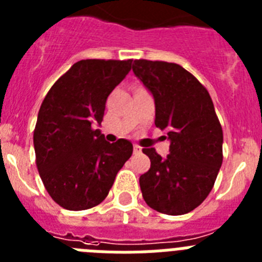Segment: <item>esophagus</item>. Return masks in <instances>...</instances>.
<instances>
[{
	"instance_id": "34e87169",
	"label": "esophagus",
	"mask_w": 262,
	"mask_h": 262,
	"mask_svg": "<svg viewBox=\"0 0 262 262\" xmlns=\"http://www.w3.org/2000/svg\"><path fill=\"white\" fill-rule=\"evenodd\" d=\"M134 152H135V154H140V152H142V148L135 144L134 145Z\"/></svg>"
}]
</instances>
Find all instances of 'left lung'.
Masks as SVG:
<instances>
[{"mask_svg":"<svg viewBox=\"0 0 262 262\" xmlns=\"http://www.w3.org/2000/svg\"><path fill=\"white\" fill-rule=\"evenodd\" d=\"M133 71L152 94L155 124L170 142L163 159L144 148L151 168L140 176L143 198L168 215L190 212L211 191L223 161V131L209 92L174 62L135 60Z\"/></svg>","mask_w":262,"mask_h":262,"instance_id":"1","label":"left lung"}]
</instances>
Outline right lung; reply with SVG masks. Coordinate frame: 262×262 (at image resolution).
Instances as JSON below:
<instances>
[{
  "label": "right lung",
  "instance_id": "1",
  "mask_svg": "<svg viewBox=\"0 0 262 262\" xmlns=\"http://www.w3.org/2000/svg\"><path fill=\"white\" fill-rule=\"evenodd\" d=\"M133 60H80L52 85L34 131L36 166L46 190L72 211L92 209L107 196L133 155V143L105 140L101 122L108 94L131 71Z\"/></svg>",
  "mask_w": 262,
  "mask_h": 262
}]
</instances>
